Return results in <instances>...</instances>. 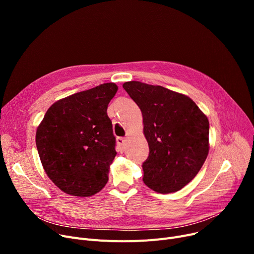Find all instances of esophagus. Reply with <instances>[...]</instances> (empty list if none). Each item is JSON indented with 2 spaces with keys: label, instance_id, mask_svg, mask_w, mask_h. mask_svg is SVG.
Segmentation results:
<instances>
[{
  "label": "esophagus",
  "instance_id": "obj_1",
  "mask_svg": "<svg viewBox=\"0 0 254 254\" xmlns=\"http://www.w3.org/2000/svg\"><path fill=\"white\" fill-rule=\"evenodd\" d=\"M116 141H117V145H118L119 149H120V150H124V148H125V142H126V139H125V138H123V137H118Z\"/></svg>",
  "mask_w": 254,
  "mask_h": 254
}]
</instances>
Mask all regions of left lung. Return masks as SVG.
<instances>
[{
    "label": "left lung",
    "instance_id": "left-lung-1",
    "mask_svg": "<svg viewBox=\"0 0 254 254\" xmlns=\"http://www.w3.org/2000/svg\"><path fill=\"white\" fill-rule=\"evenodd\" d=\"M139 106L149 155L143 182L159 193L175 192L201 170L209 152V122L189 97L159 85L124 83Z\"/></svg>",
    "mask_w": 254,
    "mask_h": 254
}]
</instances>
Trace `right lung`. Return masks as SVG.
Returning a JSON list of instances; mask_svg holds the SVG:
<instances>
[{
    "instance_id": "right-lung-1",
    "label": "right lung",
    "mask_w": 254,
    "mask_h": 254,
    "mask_svg": "<svg viewBox=\"0 0 254 254\" xmlns=\"http://www.w3.org/2000/svg\"><path fill=\"white\" fill-rule=\"evenodd\" d=\"M118 87L104 83L53 104L37 128L36 145L47 176L64 192L89 196L108 182L116 155L108 104Z\"/></svg>"
}]
</instances>
